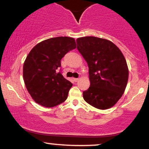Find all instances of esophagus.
<instances>
[{"label": "esophagus", "instance_id": "34e87169", "mask_svg": "<svg viewBox=\"0 0 149 149\" xmlns=\"http://www.w3.org/2000/svg\"><path fill=\"white\" fill-rule=\"evenodd\" d=\"M73 80H74L75 82H77L79 80V78H73Z\"/></svg>", "mask_w": 149, "mask_h": 149}]
</instances>
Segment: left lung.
<instances>
[{
	"instance_id": "1",
	"label": "left lung",
	"mask_w": 149,
	"mask_h": 149,
	"mask_svg": "<svg viewBox=\"0 0 149 149\" xmlns=\"http://www.w3.org/2000/svg\"><path fill=\"white\" fill-rule=\"evenodd\" d=\"M76 41L89 68L91 86L83 92L84 100L98 109L113 107L127 85L128 68L125 57L118 47L105 38L85 36Z\"/></svg>"
}]
</instances>
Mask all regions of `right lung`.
<instances>
[{"label": "right lung", "instance_id": "right-lung-1", "mask_svg": "<svg viewBox=\"0 0 149 149\" xmlns=\"http://www.w3.org/2000/svg\"><path fill=\"white\" fill-rule=\"evenodd\" d=\"M77 47L74 38L58 36L44 40L36 45L23 64V79L34 102L54 107L65 102L72 84L60 72L61 60Z\"/></svg>", "mask_w": 149, "mask_h": 149}]
</instances>
